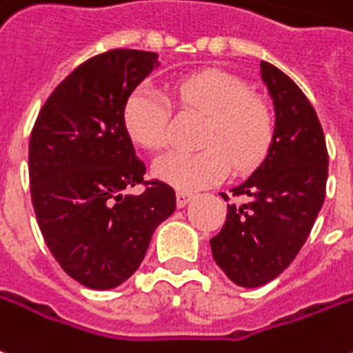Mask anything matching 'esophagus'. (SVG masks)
Segmentation results:
<instances>
[{
    "label": "esophagus",
    "mask_w": 353,
    "mask_h": 353,
    "mask_svg": "<svg viewBox=\"0 0 353 353\" xmlns=\"http://www.w3.org/2000/svg\"><path fill=\"white\" fill-rule=\"evenodd\" d=\"M191 199H193V193H187V191H177L176 201H177V206H179V208L187 206V204L191 202Z\"/></svg>",
    "instance_id": "1"
}]
</instances>
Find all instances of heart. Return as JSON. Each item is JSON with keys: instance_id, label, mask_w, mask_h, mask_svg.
<instances>
[{"instance_id": "obj_1", "label": "heart", "mask_w": 353, "mask_h": 353, "mask_svg": "<svg viewBox=\"0 0 353 353\" xmlns=\"http://www.w3.org/2000/svg\"><path fill=\"white\" fill-rule=\"evenodd\" d=\"M170 97L179 110L204 117L196 152H168L154 162V176L181 191L221 181L229 166L243 174L258 166L273 139L275 117L268 101L250 93L245 80L218 68H204L170 82ZM125 132L137 145L160 151L168 145L170 101L141 85L122 110Z\"/></svg>"}]
</instances>
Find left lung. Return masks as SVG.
Returning <instances> with one entry per match:
<instances>
[{
	"instance_id": "1",
	"label": "left lung",
	"mask_w": 353,
	"mask_h": 353,
	"mask_svg": "<svg viewBox=\"0 0 353 353\" xmlns=\"http://www.w3.org/2000/svg\"><path fill=\"white\" fill-rule=\"evenodd\" d=\"M275 108L273 139L262 164L228 204V218L210 239L212 256L239 287H262L287 270L314 228L325 201L329 154L312 103L277 66L260 63ZM221 196L229 201L225 193Z\"/></svg>"
}]
</instances>
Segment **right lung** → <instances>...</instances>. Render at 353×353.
I'll use <instances>...</instances> for the list:
<instances>
[{
    "instance_id": "obj_1",
    "label": "right lung",
    "mask_w": 353,
    "mask_h": 353,
    "mask_svg": "<svg viewBox=\"0 0 353 353\" xmlns=\"http://www.w3.org/2000/svg\"><path fill=\"white\" fill-rule=\"evenodd\" d=\"M159 55L110 49L85 61L41 107L28 149L30 193L41 235L80 285L108 290L141 265L154 229L176 210L164 181H143L145 164L125 132V99ZM143 183L141 195H124Z\"/></svg>"
}]
</instances>
